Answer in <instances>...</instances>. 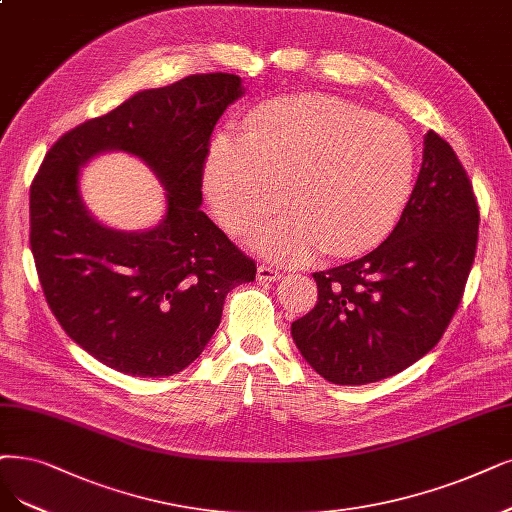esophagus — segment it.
Segmentation results:
<instances>
[{
    "label": "esophagus",
    "instance_id": "esophagus-1",
    "mask_svg": "<svg viewBox=\"0 0 512 512\" xmlns=\"http://www.w3.org/2000/svg\"><path fill=\"white\" fill-rule=\"evenodd\" d=\"M278 278H280V272L274 270V268H270V266H259V268H257V280H259V282H274V280H278Z\"/></svg>",
    "mask_w": 512,
    "mask_h": 512
}]
</instances>
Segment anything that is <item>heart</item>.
<instances>
[{
    "instance_id": "heart-1",
    "label": "heart",
    "mask_w": 512,
    "mask_h": 512,
    "mask_svg": "<svg viewBox=\"0 0 512 512\" xmlns=\"http://www.w3.org/2000/svg\"><path fill=\"white\" fill-rule=\"evenodd\" d=\"M409 132L327 94H295L253 109L244 137H215L202 183L217 221L255 234L285 202L291 211L257 238L282 263L371 251L399 223L411 196Z\"/></svg>"
}]
</instances>
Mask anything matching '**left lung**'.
<instances>
[{"mask_svg": "<svg viewBox=\"0 0 512 512\" xmlns=\"http://www.w3.org/2000/svg\"><path fill=\"white\" fill-rule=\"evenodd\" d=\"M479 206L456 151L428 130L418 181L392 234L365 257L316 272V306L293 342L327 382L363 386L439 344L475 261Z\"/></svg>", "mask_w": 512, "mask_h": 512, "instance_id": "8db88e82", "label": "left lung"}]
</instances>
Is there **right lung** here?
Segmentation results:
<instances>
[{
  "label": "right lung",
  "instance_id": "add662e5",
  "mask_svg": "<svg viewBox=\"0 0 512 512\" xmlns=\"http://www.w3.org/2000/svg\"><path fill=\"white\" fill-rule=\"evenodd\" d=\"M244 94L234 73L141 90L56 141L31 183V253L59 325L99 363L135 377L183 371L221 323L225 295L257 266L202 211V170L221 113ZM103 150L141 157L167 189L163 221L113 231L79 196V168Z\"/></svg>",
  "mask_w": 512,
  "mask_h": 512
}]
</instances>
